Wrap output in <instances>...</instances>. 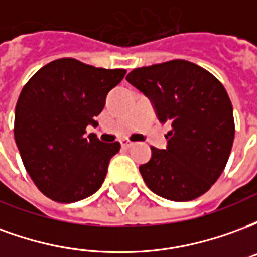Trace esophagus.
Listing matches in <instances>:
<instances>
[{
    "instance_id": "esophagus-1",
    "label": "esophagus",
    "mask_w": 257,
    "mask_h": 257,
    "mask_svg": "<svg viewBox=\"0 0 257 257\" xmlns=\"http://www.w3.org/2000/svg\"><path fill=\"white\" fill-rule=\"evenodd\" d=\"M119 143H121V146H122V147H125V149H129V147H132V146L135 145L134 142H131V140H128V139H122L121 142H119Z\"/></svg>"
}]
</instances>
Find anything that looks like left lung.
<instances>
[{
	"label": "left lung",
	"mask_w": 257,
	"mask_h": 257,
	"mask_svg": "<svg viewBox=\"0 0 257 257\" xmlns=\"http://www.w3.org/2000/svg\"><path fill=\"white\" fill-rule=\"evenodd\" d=\"M126 81L149 97L161 123L171 125L167 149L151 147L139 171L162 198L191 201L206 193L226 167L234 142L230 97L219 79L187 60L135 68Z\"/></svg>",
	"instance_id": "8db88e82"
}]
</instances>
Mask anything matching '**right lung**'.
I'll use <instances>...</instances> for the list:
<instances>
[{
  "mask_svg": "<svg viewBox=\"0 0 257 257\" xmlns=\"http://www.w3.org/2000/svg\"><path fill=\"white\" fill-rule=\"evenodd\" d=\"M126 70L97 68L71 58L40 68L23 86L15 108V142L27 173L56 202H77L100 189L119 143L86 134L106 96Z\"/></svg>",
  "mask_w": 257,
  "mask_h": 257,
  "instance_id": "obj_1",
  "label": "right lung"
}]
</instances>
